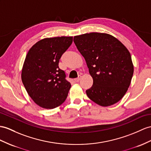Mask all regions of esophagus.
<instances>
[{
  "label": "esophagus",
  "instance_id": "34e87169",
  "mask_svg": "<svg viewBox=\"0 0 151 151\" xmlns=\"http://www.w3.org/2000/svg\"><path fill=\"white\" fill-rule=\"evenodd\" d=\"M81 76H79L78 78L75 79V81H76V82H79V81H80V79H81Z\"/></svg>",
  "mask_w": 151,
  "mask_h": 151
}]
</instances>
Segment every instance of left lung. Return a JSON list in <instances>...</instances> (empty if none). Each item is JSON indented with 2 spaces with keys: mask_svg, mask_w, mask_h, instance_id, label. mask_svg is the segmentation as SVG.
<instances>
[{
  "mask_svg": "<svg viewBox=\"0 0 151 151\" xmlns=\"http://www.w3.org/2000/svg\"><path fill=\"white\" fill-rule=\"evenodd\" d=\"M73 42L85 59L93 80L92 86L86 91L88 97L102 106L119 102L127 91L134 72L127 48L106 33L76 36Z\"/></svg>",
  "mask_w": 151,
  "mask_h": 151,
  "instance_id": "1",
  "label": "left lung"
}]
</instances>
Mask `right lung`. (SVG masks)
<instances>
[{
	"instance_id": "add662e5",
	"label": "right lung",
	"mask_w": 151,
	"mask_h": 151,
	"mask_svg": "<svg viewBox=\"0 0 151 151\" xmlns=\"http://www.w3.org/2000/svg\"><path fill=\"white\" fill-rule=\"evenodd\" d=\"M72 36L40 40L29 50L22 71V81L36 104L53 109L63 103L71 84L59 68L62 55L71 45Z\"/></svg>"
}]
</instances>
